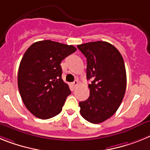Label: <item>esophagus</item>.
I'll return each instance as SVG.
<instances>
[{
    "label": "esophagus",
    "instance_id": "esophagus-1",
    "mask_svg": "<svg viewBox=\"0 0 150 150\" xmlns=\"http://www.w3.org/2000/svg\"><path fill=\"white\" fill-rule=\"evenodd\" d=\"M78 84H79V81H75L72 84H71V85H72V87L73 88H75V87H77L78 86Z\"/></svg>",
    "mask_w": 150,
    "mask_h": 150
}]
</instances>
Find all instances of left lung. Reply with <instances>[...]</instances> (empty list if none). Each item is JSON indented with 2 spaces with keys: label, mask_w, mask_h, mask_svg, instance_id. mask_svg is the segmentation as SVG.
I'll return each mask as SVG.
<instances>
[{
  "label": "left lung",
  "mask_w": 150,
  "mask_h": 150,
  "mask_svg": "<svg viewBox=\"0 0 150 150\" xmlns=\"http://www.w3.org/2000/svg\"><path fill=\"white\" fill-rule=\"evenodd\" d=\"M87 58V79L90 97L79 103L81 116L88 122L99 124L115 113L126 89L125 66L120 52L106 41L78 45Z\"/></svg>",
  "instance_id": "obj_1"
}]
</instances>
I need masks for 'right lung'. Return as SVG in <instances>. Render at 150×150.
Masks as SVG:
<instances>
[{"label": "right lung", "mask_w": 150, "mask_h": 150, "mask_svg": "<svg viewBox=\"0 0 150 150\" xmlns=\"http://www.w3.org/2000/svg\"><path fill=\"white\" fill-rule=\"evenodd\" d=\"M72 45L50 40L32 44L18 71V88L25 107L37 118L48 119L60 113L71 93L62 79V59L76 51Z\"/></svg>", "instance_id": "obj_1"}]
</instances>
